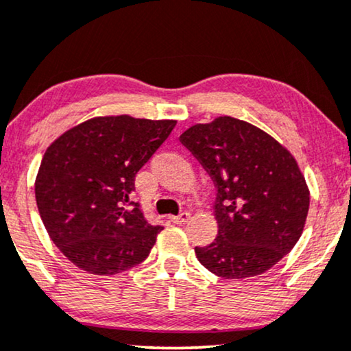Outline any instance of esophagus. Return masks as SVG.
<instances>
[{"label":"esophagus","instance_id":"1","mask_svg":"<svg viewBox=\"0 0 351 351\" xmlns=\"http://www.w3.org/2000/svg\"><path fill=\"white\" fill-rule=\"evenodd\" d=\"M189 219H191L189 212H181L180 215H173L171 221H173V223H176V225H183V223H188Z\"/></svg>","mask_w":351,"mask_h":351}]
</instances>
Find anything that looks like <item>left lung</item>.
<instances>
[{
	"instance_id": "8db88e82",
	"label": "left lung",
	"mask_w": 351,
	"mask_h": 351,
	"mask_svg": "<svg viewBox=\"0 0 351 351\" xmlns=\"http://www.w3.org/2000/svg\"><path fill=\"white\" fill-rule=\"evenodd\" d=\"M217 188L214 243L196 247L204 267L250 278L293 250L309 210V189L290 150L254 124L232 117L194 124L180 136Z\"/></svg>"
}]
</instances>
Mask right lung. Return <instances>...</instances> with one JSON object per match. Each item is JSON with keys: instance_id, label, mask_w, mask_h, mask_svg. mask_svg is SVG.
I'll return each instance as SVG.
<instances>
[{"instance_id": "add662e5", "label": "right lung", "mask_w": 351, "mask_h": 351, "mask_svg": "<svg viewBox=\"0 0 351 351\" xmlns=\"http://www.w3.org/2000/svg\"><path fill=\"white\" fill-rule=\"evenodd\" d=\"M175 119L95 117L48 145L35 201L51 241L79 269L114 275L141 264L163 227L131 201L137 171L175 128Z\"/></svg>"}]
</instances>
